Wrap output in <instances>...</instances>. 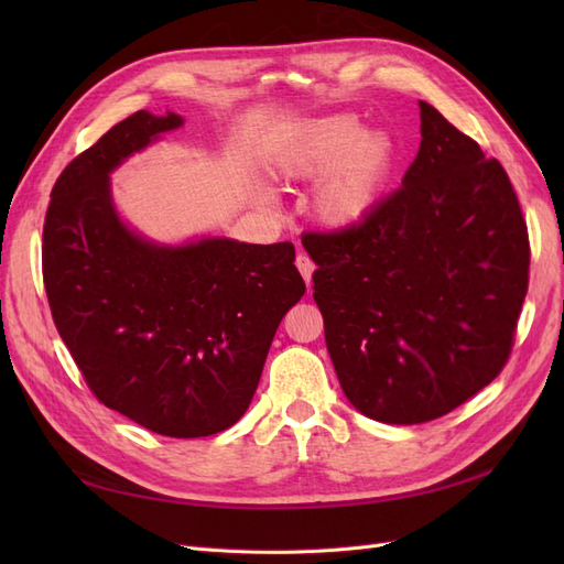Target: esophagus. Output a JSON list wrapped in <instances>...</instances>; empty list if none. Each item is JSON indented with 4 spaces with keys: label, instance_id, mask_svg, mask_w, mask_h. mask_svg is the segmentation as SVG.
<instances>
[{
    "label": "esophagus",
    "instance_id": "1",
    "mask_svg": "<svg viewBox=\"0 0 564 564\" xmlns=\"http://www.w3.org/2000/svg\"><path fill=\"white\" fill-rule=\"evenodd\" d=\"M296 268H299V272L303 275L305 284H311L313 272H315V263H313V259H311L308 253H299L296 256Z\"/></svg>",
    "mask_w": 564,
    "mask_h": 564
}]
</instances>
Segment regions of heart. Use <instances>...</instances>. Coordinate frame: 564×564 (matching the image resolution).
I'll return each instance as SVG.
<instances>
[{
  "instance_id": "b5f03b06",
  "label": "heart",
  "mask_w": 564,
  "mask_h": 564,
  "mask_svg": "<svg viewBox=\"0 0 564 564\" xmlns=\"http://www.w3.org/2000/svg\"><path fill=\"white\" fill-rule=\"evenodd\" d=\"M398 166V143L383 129H362L352 115L317 117L286 133L270 160L282 183L322 176L311 209L319 224L350 228L365 220L388 191ZM270 202L265 193L259 197Z\"/></svg>"
}]
</instances>
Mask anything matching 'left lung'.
Instances as JSON below:
<instances>
[{
  "label": "left lung",
  "instance_id": "8db88e82",
  "mask_svg": "<svg viewBox=\"0 0 564 564\" xmlns=\"http://www.w3.org/2000/svg\"><path fill=\"white\" fill-rule=\"evenodd\" d=\"M419 108V155L398 191L360 224L301 237L340 388L357 412L395 425L445 416L499 377L529 284L503 166Z\"/></svg>",
  "mask_w": 564,
  "mask_h": 564
}]
</instances>
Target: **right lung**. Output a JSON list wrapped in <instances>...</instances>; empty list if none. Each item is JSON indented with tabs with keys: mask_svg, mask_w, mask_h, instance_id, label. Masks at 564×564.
<instances>
[{
	"mask_svg": "<svg viewBox=\"0 0 564 564\" xmlns=\"http://www.w3.org/2000/svg\"><path fill=\"white\" fill-rule=\"evenodd\" d=\"M183 117L145 110L63 169L44 218L56 329L94 395L166 437L242 419L282 317L305 294L294 245L150 242L119 218L110 174Z\"/></svg>",
	"mask_w": 564,
	"mask_h": 564,
	"instance_id": "add662e5",
	"label": "right lung"
}]
</instances>
